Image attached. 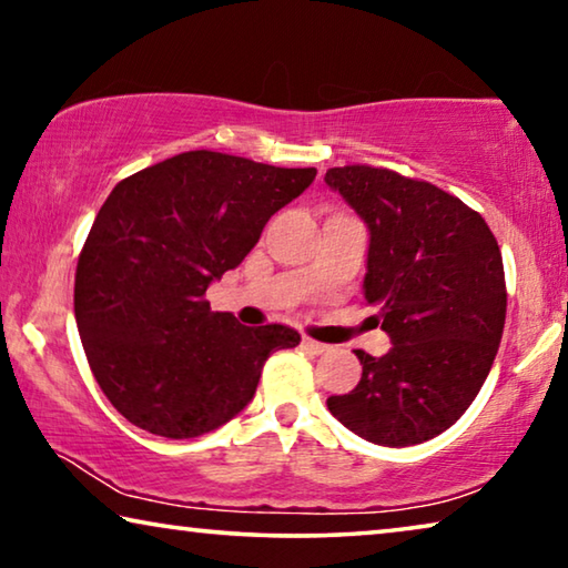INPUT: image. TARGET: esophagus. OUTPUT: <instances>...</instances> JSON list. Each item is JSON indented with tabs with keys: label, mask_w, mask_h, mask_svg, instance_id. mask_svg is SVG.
<instances>
[{
	"label": "esophagus",
	"mask_w": 568,
	"mask_h": 568,
	"mask_svg": "<svg viewBox=\"0 0 568 568\" xmlns=\"http://www.w3.org/2000/svg\"><path fill=\"white\" fill-rule=\"evenodd\" d=\"M301 346L308 351V354H326L328 351V346L326 344H321V341H316V338H311V336H303V341H301Z\"/></svg>",
	"instance_id": "esophagus-1"
}]
</instances>
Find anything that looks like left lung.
<instances>
[{"label":"left lung","instance_id":"8db88e82","mask_svg":"<svg viewBox=\"0 0 568 568\" xmlns=\"http://www.w3.org/2000/svg\"><path fill=\"white\" fill-rule=\"evenodd\" d=\"M326 184L368 224L364 298L392 336L379 358L356 351L362 379L326 404L374 445L427 443L463 417L498 354L508 305L498 240L463 200L392 169L333 166Z\"/></svg>","mask_w":568,"mask_h":568}]
</instances>
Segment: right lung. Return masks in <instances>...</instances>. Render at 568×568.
Listing matches in <instances>:
<instances>
[{"label": "right lung", "instance_id": "add662e5", "mask_svg": "<svg viewBox=\"0 0 568 568\" xmlns=\"http://www.w3.org/2000/svg\"><path fill=\"white\" fill-rule=\"evenodd\" d=\"M313 179L202 149L108 194L78 257L75 321L90 372L131 425L169 439L217 429L255 397L267 356L301 344L281 323L214 313L206 287Z\"/></svg>", "mask_w": 568, "mask_h": 568}]
</instances>
